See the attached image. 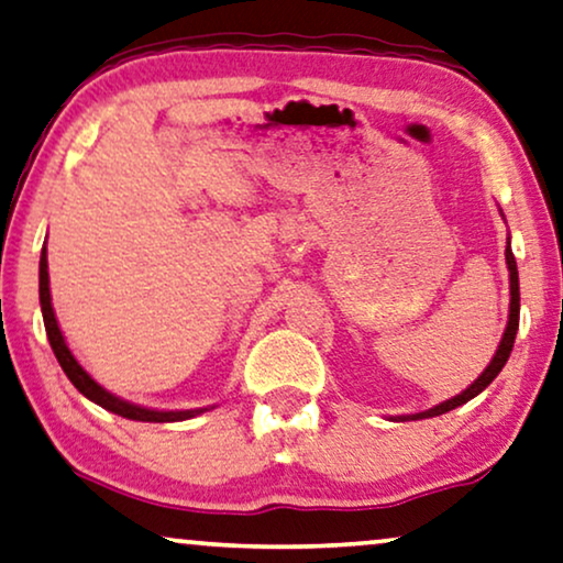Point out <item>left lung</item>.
<instances>
[{"instance_id":"obj_1","label":"left lung","mask_w":563,"mask_h":563,"mask_svg":"<svg viewBox=\"0 0 563 563\" xmlns=\"http://www.w3.org/2000/svg\"><path fill=\"white\" fill-rule=\"evenodd\" d=\"M505 257H507V267H509V296H512V298H509V321H507L505 336H501V342H499L497 355L492 357V363L486 365V371L482 373V376H478V378L474 380V384H471V386L466 388V391L459 394V396H453V399H448V401H443V404H438V407H432V409H427V411H419V415H411V417H407V419L440 417V415H445V411H451V409H455V407H461V404H466V401L474 399V396L482 394L484 388L489 386L492 380L499 376V371L505 368V363H507L509 352H512L517 327H520V277H517V262H515V254H512V250H509V242H507V252H505Z\"/></svg>"}]
</instances>
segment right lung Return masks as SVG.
<instances>
[{"label": "right lung", "instance_id": "add662e5", "mask_svg": "<svg viewBox=\"0 0 563 563\" xmlns=\"http://www.w3.org/2000/svg\"><path fill=\"white\" fill-rule=\"evenodd\" d=\"M41 311H43V324H46V334H48V342L51 347H54V355L58 360V365H62L66 378L71 380L74 386H77L79 394H85L89 401L100 404L102 409L112 411V415L118 417H125V419H136V422H183V419H190L195 415H200L203 409H187V411H156V409H144V407H136V404H129L123 399H118V396H112L110 391H104V388L97 384V380L89 376V373L81 368L77 363V357L71 355V350L66 347L64 342V334L62 329L56 324V317H54V306H51V290H48V260H46V246H43L41 252Z\"/></svg>", "mask_w": 563, "mask_h": 563}]
</instances>
